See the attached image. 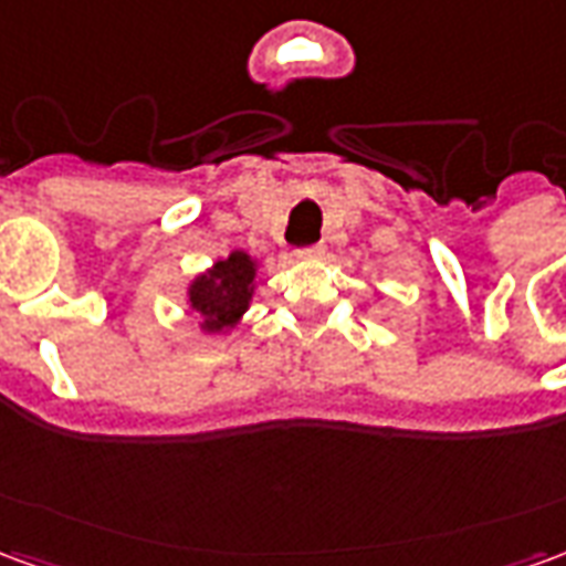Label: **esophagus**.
<instances>
[{
    "label": "esophagus",
    "instance_id": "esophagus-1",
    "mask_svg": "<svg viewBox=\"0 0 566 566\" xmlns=\"http://www.w3.org/2000/svg\"><path fill=\"white\" fill-rule=\"evenodd\" d=\"M324 254V248L321 245H312V248H303V251H296V260H315Z\"/></svg>",
    "mask_w": 566,
    "mask_h": 566
}]
</instances>
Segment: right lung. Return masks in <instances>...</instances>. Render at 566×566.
<instances>
[{"label": "right lung", "mask_w": 566, "mask_h": 566, "mask_svg": "<svg viewBox=\"0 0 566 566\" xmlns=\"http://www.w3.org/2000/svg\"><path fill=\"white\" fill-rule=\"evenodd\" d=\"M260 282V260L235 248L218 258L209 270L197 272L187 282V308L199 315V331L209 336H227L245 318Z\"/></svg>", "instance_id": "right-lung-1"}]
</instances>
